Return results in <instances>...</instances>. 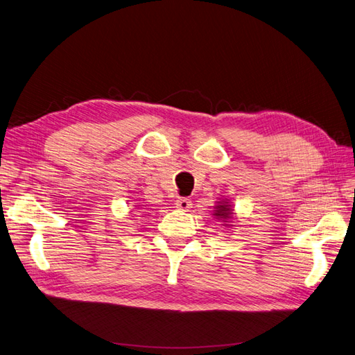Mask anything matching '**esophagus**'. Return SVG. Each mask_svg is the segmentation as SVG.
Segmentation results:
<instances>
[{
  "mask_svg": "<svg viewBox=\"0 0 355 355\" xmlns=\"http://www.w3.org/2000/svg\"><path fill=\"white\" fill-rule=\"evenodd\" d=\"M175 208H178L180 211H189L191 208V200L187 198H178L175 200Z\"/></svg>",
  "mask_w": 355,
  "mask_h": 355,
  "instance_id": "esophagus-1",
  "label": "esophagus"
}]
</instances>
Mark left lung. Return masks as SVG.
I'll return each instance as SVG.
<instances>
[{
	"instance_id": "1",
	"label": "left lung",
	"mask_w": 355,
	"mask_h": 355,
	"mask_svg": "<svg viewBox=\"0 0 355 355\" xmlns=\"http://www.w3.org/2000/svg\"><path fill=\"white\" fill-rule=\"evenodd\" d=\"M216 209H218V211H216L215 212V215L216 216H220V218H228V216H230V207H228V205H218V207H216Z\"/></svg>"
}]
</instances>
